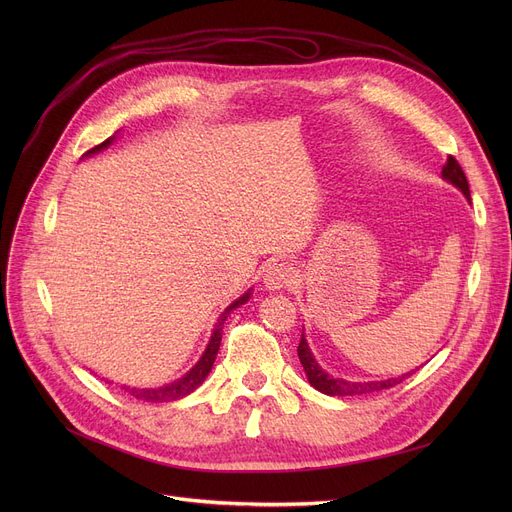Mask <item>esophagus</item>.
<instances>
[{"mask_svg":"<svg viewBox=\"0 0 512 512\" xmlns=\"http://www.w3.org/2000/svg\"><path fill=\"white\" fill-rule=\"evenodd\" d=\"M294 278H297V274H294L292 265H288L284 261H278V263H272L265 270L263 284H265L267 290H280V288L290 286L294 282Z\"/></svg>","mask_w":512,"mask_h":512,"instance_id":"34e87169","label":"esophagus"}]
</instances>
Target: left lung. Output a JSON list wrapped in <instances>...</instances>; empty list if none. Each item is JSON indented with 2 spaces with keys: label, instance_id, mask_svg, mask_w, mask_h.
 I'll use <instances>...</instances> for the list:
<instances>
[{
  "label": "left lung",
  "instance_id": "left-lung-1",
  "mask_svg": "<svg viewBox=\"0 0 512 512\" xmlns=\"http://www.w3.org/2000/svg\"><path fill=\"white\" fill-rule=\"evenodd\" d=\"M442 178L448 180L450 184H454L456 188H461L463 195L471 201V193H469V182H467V176L463 172V168L459 166V161H456L452 155H448V161L446 166L442 168ZM299 359H301V365L307 373V380L309 384L324 392V394H330V396H357V394H369V392H380V390H386V388H392L396 384H400L402 380H407L409 375L413 373H402L398 375V378H388V380H382V382H346L342 378H334V375L326 373L324 369H321L317 365V361L313 359L311 351H309V344L305 340V334L301 336V342H299Z\"/></svg>",
  "mask_w": 512,
  "mask_h": 512
}]
</instances>
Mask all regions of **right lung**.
<instances>
[{"label": "right lung", "instance_id": "1", "mask_svg": "<svg viewBox=\"0 0 512 512\" xmlns=\"http://www.w3.org/2000/svg\"><path fill=\"white\" fill-rule=\"evenodd\" d=\"M114 137H116V134H114ZM114 137L105 139L101 145L89 149L85 155H95V153L107 149V147L112 145ZM249 299H251V288H249V292L242 294L240 299H236V301L220 315L218 326H215V330H213V334H211V340H209V344H207V348H205L203 357L197 361V365H195L191 371H188L186 375H182L180 380H176V382H172V384H168V386H159V388H130V386H122V390H126L132 398L143 400V402H170V400H178V398H182V396H186V394H191L193 390H197V388L205 382V378H207L211 367H213L215 355H218V351H220L222 326H224L226 317L230 315L232 309H236V307H240V305H245Z\"/></svg>", "mask_w": 512, "mask_h": 512}]
</instances>
